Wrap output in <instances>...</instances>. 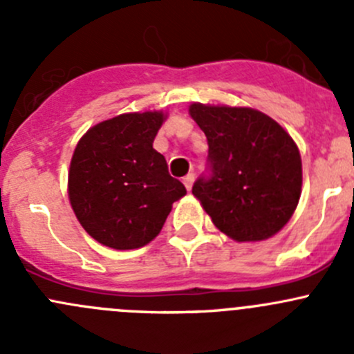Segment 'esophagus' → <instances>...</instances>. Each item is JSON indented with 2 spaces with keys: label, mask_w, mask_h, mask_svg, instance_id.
<instances>
[{
  "label": "esophagus",
  "mask_w": 354,
  "mask_h": 354,
  "mask_svg": "<svg viewBox=\"0 0 354 354\" xmlns=\"http://www.w3.org/2000/svg\"><path fill=\"white\" fill-rule=\"evenodd\" d=\"M194 181H195V174L194 173H188L187 176L183 178V185L187 187L188 192H190L192 187H194Z\"/></svg>",
  "instance_id": "obj_1"
}]
</instances>
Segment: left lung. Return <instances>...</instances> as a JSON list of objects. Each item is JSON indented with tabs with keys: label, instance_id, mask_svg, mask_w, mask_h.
<instances>
[{
	"label": "left lung",
	"instance_id": "left-lung-1",
	"mask_svg": "<svg viewBox=\"0 0 354 354\" xmlns=\"http://www.w3.org/2000/svg\"><path fill=\"white\" fill-rule=\"evenodd\" d=\"M188 113L205 133L210 166L192 194L214 226L240 243L279 233L301 195V156L291 135L253 108L194 102Z\"/></svg>",
	"mask_w": 354,
	"mask_h": 354
}]
</instances>
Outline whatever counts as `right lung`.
Wrapping results in <instances>:
<instances>
[{
  "mask_svg": "<svg viewBox=\"0 0 354 354\" xmlns=\"http://www.w3.org/2000/svg\"><path fill=\"white\" fill-rule=\"evenodd\" d=\"M162 111L124 113L88 128L68 171V198L78 223L101 245L133 250L160 233L173 203L187 195L152 147Z\"/></svg>",
  "mask_w": 354,
  "mask_h": 354,
  "instance_id": "right-lung-1",
  "label": "right lung"
}]
</instances>
